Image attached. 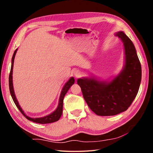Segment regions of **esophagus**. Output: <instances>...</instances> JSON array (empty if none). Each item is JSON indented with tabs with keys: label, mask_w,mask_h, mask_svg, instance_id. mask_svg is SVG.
Segmentation results:
<instances>
[{
	"label": "esophagus",
	"mask_w": 153,
	"mask_h": 153,
	"mask_svg": "<svg viewBox=\"0 0 153 153\" xmlns=\"http://www.w3.org/2000/svg\"><path fill=\"white\" fill-rule=\"evenodd\" d=\"M81 75V71L79 70H76L74 71V76H76V77H78L79 76H80Z\"/></svg>",
	"instance_id": "34e87169"
}]
</instances>
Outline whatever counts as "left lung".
I'll return each mask as SVG.
<instances>
[{"mask_svg": "<svg viewBox=\"0 0 153 153\" xmlns=\"http://www.w3.org/2000/svg\"><path fill=\"white\" fill-rule=\"evenodd\" d=\"M116 36L124 47L125 64L121 72L109 82L88 77L77 81L87 105L98 116L126 111L137 95L141 81V66L134 43L123 31L117 32Z\"/></svg>", "mask_w": 153, "mask_h": 153, "instance_id": "obj_1", "label": "left lung"}]
</instances>
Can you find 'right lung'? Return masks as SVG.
I'll use <instances>...</instances> for the list:
<instances>
[{
  "label": "right lung",
  "instance_id": "right-lung-1",
  "mask_svg": "<svg viewBox=\"0 0 153 153\" xmlns=\"http://www.w3.org/2000/svg\"><path fill=\"white\" fill-rule=\"evenodd\" d=\"M17 50L18 49H16L14 51V54H13V56H12V66H11L10 72V75H9L10 92V95L12 96V98L13 100H14L16 106H17V108L19 109V111L21 112L22 114L24 115L27 120H30V121H31V122L44 124V123H53V122L58 121V120L60 118V117L62 116V114L63 100H64V96L66 94V93L68 92V91L69 90V89L70 88V87L74 83V82H75L74 78L73 77H71V78L66 83V84H65L64 86L63 87V88H62V91H61V93H60V98H59V102H58V107H57V108L53 112H52L51 114H48L46 116L41 117V118H30V117H29L28 116L25 114L24 112V110H22V108H21L20 106H19V103L18 102V100H17V99H16V95L14 94V87H13V82H12L13 66H14V58H15V56H16V52H17Z\"/></svg>",
  "mask_w": 153,
  "mask_h": 153
}]
</instances>
